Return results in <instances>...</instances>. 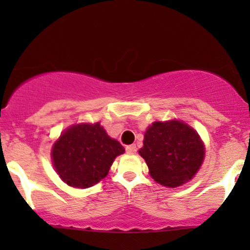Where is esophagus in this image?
<instances>
[{"label": "esophagus", "mask_w": 250, "mask_h": 250, "mask_svg": "<svg viewBox=\"0 0 250 250\" xmlns=\"http://www.w3.org/2000/svg\"><path fill=\"white\" fill-rule=\"evenodd\" d=\"M125 151H127L128 154H135L136 153V146L135 145L127 146V147H125Z\"/></svg>", "instance_id": "34e87169"}]
</instances>
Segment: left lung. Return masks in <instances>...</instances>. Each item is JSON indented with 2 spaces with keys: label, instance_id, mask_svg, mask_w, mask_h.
<instances>
[{
  "label": "left lung",
  "instance_id": "left-lung-1",
  "mask_svg": "<svg viewBox=\"0 0 250 250\" xmlns=\"http://www.w3.org/2000/svg\"><path fill=\"white\" fill-rule=\"evenodd\" d=\"M140 155L151 177L166 187L193 179L205 157V148L193 128L181 121L154 122L145 134Z\"/></svg>",
  "mask_w": 250,
  "mask_h": 250
}]
</instances>
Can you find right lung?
Here are the masks:
<instances>
[{
  "mask_svg": "<svg viewBox=\"0 0 250 250\" xmlns=\"http://www.w3.org/2000/svg\"><path fill=\"white\" fill-rule=\"evenodd\" d=\"M125 148L110 139L100 123L68 128L54 145L53 163L67 185L88 188L107 176L117 155Z\"/></svg>",
  "mask_w": 250,
  "mask_h": 250,
  "instance_id": "right-lung-1",
  "label": "right lung"
}]
</instances>
